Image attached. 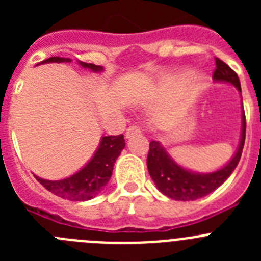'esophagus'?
<instances>
[{"label":"esophagus","mask_w":261,"mask_h":261,"mask_svg":"<svg viewBox=\"0 0 261 261\" xmlns=\"http://www.w3.org/2000/svg\"><path fill=\"white\" fill-rule=\"evenodd\" d=\"M140 133H141V128H140V126L130 125L128 129H126L125 137L130 138V137H133L135 135H140Z\"/></svg>","instance_id":"34e87169"}]
</instances>
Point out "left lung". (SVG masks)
<instances>
[{"label":"left lung","mask_w":261,"mask_h":261,"mask_svg":"<svg viewBox=\"0 0 261 261\" xmlns=\"http://www.w3.org/2000/svg\"><path fill=\"white\" fill-rule=\"evenodd\" d=\"M213 80L217 82L231 84L238 89V91H242L241 82L237 73L220 59H216V70L213 73ZM244 140H246V115L243 110L238 149L235 151L234 156L227 162V165L223 166L222 168L208 172V174L187 170L175 162L170 154L166 151L165 147L161 145V142L151 141L149 144V154H147L146 161L147 170L156 188L163 195L177 201H193V200L201 199L204 196L209 195L227 180V177L232 174L241 159Z\"/></svg>","instance_id":"1"}]
</instances>
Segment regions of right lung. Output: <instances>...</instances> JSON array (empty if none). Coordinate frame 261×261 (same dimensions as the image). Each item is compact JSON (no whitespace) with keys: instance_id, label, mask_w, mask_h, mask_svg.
<instances>
[{"instance_id":"right-lung-1","label":"right lung","mask_w":261,"mask_h":261,"mask_svg":"<svg viewBox=\"0 0 261 261\" xmlns=\"http://www.w3.org/2000/svg\"><path fill=\"white\" fill-rule=\"evenodd\" d=\"M70 61V59H65V57H49L41 61L40 64ZM78 64L82 68H87L93 71L103 70V66L94 65V64H87L82 61H78ZM124 147H125V140L123 135L103 136L93 158L90 159L80 171L71 176L65 177L62 180H47L36 175L34 176L45 190L52 192L53 195L70 200V201H87V200L94 199L107 186L112 175L115 162Z\"/></svg>"}]
</instances>
